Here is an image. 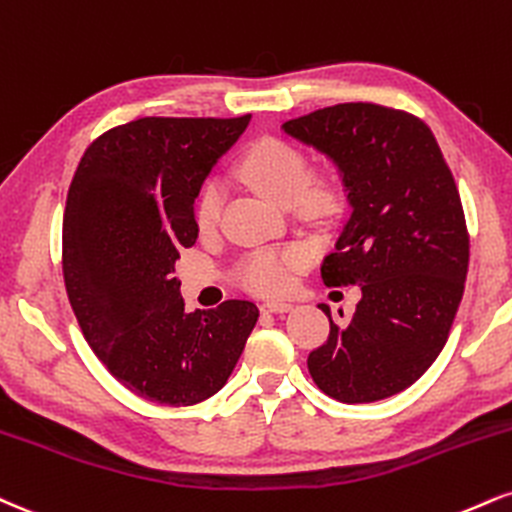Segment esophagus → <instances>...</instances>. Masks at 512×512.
<instances>
[{
	"label": "esophagus",
	"mask_w": 512,
	"mask_h": 512,
	"mask_svg": "<svg viewBox=\"0 0 512 512\" xmlns=\"http://www.w3.org/2000/svg\"><path fill=\"white\" fill-rule=\"evenodd\" d=\"M293 310L291 303H283V300H269V303L262 305V312H276V315H281V312H288Z\"/></svg>",
	"instance_id": "1"
}]
</instances>
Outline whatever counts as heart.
<instances>
[{"label":"heart","instance_id":"obj_1","mask_svg":"<svg viewBox=\"0 0 512 512\" xmlns=\"http://www.w3.org/2000/svg\"><path fill=\"white\" fill-rule=\"evenodd\" d=\"M238 174L248 186L276 205L295 209L300 219L324 224L343 205V181L334 171L310 174V162L300 147L286 140L264 138L245 152ZM224 207V188L207 181L195 200V226L200 233L217 231ZM307 260L303 248L252 252L240 269V283L252 293L279 295L291 286V276Z\"/></svg>","mask_w":512,"mask_h":512}]
</instances>
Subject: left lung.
<instances>
[{"label": "left lung", "mask_w": 512, "mask_h": 512, "mask_svg": "<svg viewBox=\"0 0 512 512\" xmlns=\"http://www.w3.org/2000/svg\"><path fill=\"white\" fill-rule=\"evenodd\" d=\"M341 166L350 214L322 262L326 286H360L346 326L307 355L315 384L341 403L396 396L446 346L470 264L458 186L420 116L346 102L283 123ZM343 317V315H341Z\"/></svg>", "instance_id": "8db88e82"}]
</instances>
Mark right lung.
Returning <instances> with one entry per match:
<instances>
[{
	"label": "right lung",
	"instance_id": "1",
	"mask_svg": "<svg viewBox=\"0 0 512 512\" xmlns=\"http://www.w3.org/2000/svg\"><path fill=\"white\" fill-rule=\"evenodd\" d=\"M248 121L121 123L92 140L66 195L61 269L80 331L116 381L159 405L214 396L260 317L240 298L186 312L174 276L197 240L202 181Z\"/></svg>",
	"mask_w": 512,
	"mask_h": 512
}]
</instances>
